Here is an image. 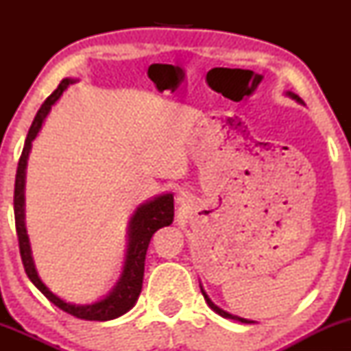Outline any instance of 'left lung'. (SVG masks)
I'll use <instances>...</instances> for the list:
<instances>
[{
	"mask_svg": "<svg viewBox=\"0 0 351 351\" xmlns=\"http://www.w3.org/2000/svg\"><path fill=\"white\" fill-rule=\"evenodd\" d=\"M285 95H287V97L293 99V100H295V102H299V104H304V100H302V99L299 97V95H297V94H293V92H291V90H287V92H285ZM199 287H201V284H199ZM201 293H203L204 300H206V304L209 305V307H211L213 310H215L216 313H219L221 317H224V318H231V320H237V322H241V324H254L252 320H247V318H243V317L232 315V313L226 312V310H223V308H219V307H217V305L215 304V302H213L211 299H209V297H208V293L204 292V289H203V287H201Z\"/></svg>",
	"mask_w": 351,
	"mask_h": 351,
	"instance_id": "8db88e82",
	"label": "left lung"
}]
</instances>
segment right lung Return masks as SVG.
Segmentation results:
<instances>
[{
	"instance_id": "1",
	"label": "right lung",
	"mask_w": 351,
	"mask_h": 351,
	"mask_svg": "<svg viewBox=\"0 0 351 351\" xmlns=\"http://www.w3.org/2000/svg\"><path fill=\"white\" fill-rule=\"evenodd\" d=\"M75 79L66 77L59 84V87L44 100L41 108L36 114L33 125H31L29 132H27L26 142L21 153V158L18 163V171H16L14 181V221H16V232H18L19 241V252H21V261L24 265L29 280L33 282L36 287L41 291L44 295L49 299L56 307H59L64 312L71 313V315L82 318V320H114V318L123 315L128 310L135 305L138 300L140 292H142L143 284V272H145V256H147L148 244H150L152 236L158 231L160 228L170 226L173 223V216H175V206H173V195L171 193H165V195L156 196L147 203L140 204L135 209V213L130 217L128 223V244L127 254H125V264L122 276L117 284L114 285L110 292L107 293L104 299H100L94 304L86 305H75L69 302L62 300L60 297L56 295L49 291L46 284L41 280L36 265L31 256V245L29 237H27L26 224H24V183H26V167L27 158H29L31 147H33V140L38 136L41 130L44 120L49 115L52 106L60 99L62 92L66 90L71 84H74Z\"/></svg>"
}]
</instances>
